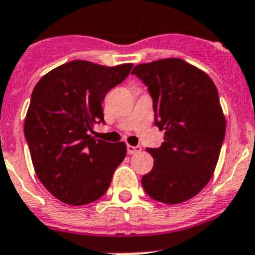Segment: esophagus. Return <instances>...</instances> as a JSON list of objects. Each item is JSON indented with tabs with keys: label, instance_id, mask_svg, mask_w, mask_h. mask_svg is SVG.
I'll list each match as a JSON object with an SVG mask.
<instances>
[{
	"label": "esophagus",
	"instance_id": "esophagus-1",
	"mask_svg": "<svg viewBox=\"0 0 255 255\" xmlns=\"http://www.w3.org/2000/svg\"><path fill=\"white\" fill-rule=\"evenodd\" d=\"M141 150V146H132V145H127V152L128 154H136Z\"/></svg>",
	"mask_w": 255,
	"mask_h": 255
}]
</instances>
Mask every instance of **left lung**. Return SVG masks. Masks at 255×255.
I'll use <instances>...</instances> for the list:
<instances>
[{"mask_svg":"<svg viewBox=\"0 0 255 255\" xmlns=\"http://www.w3.org/2000/svg\"><path fill=\"white\" fill-rule=\"evenodd\" d=\"M132 74L153 99L160 148H148L153 169L141 178L152 199L178 204L202 191L214 174L225 137L219 93L208 76L181 59L138 64Z\"/></svg>","mask_w":255,"mask_h":255,"instance_id":"obj_1","label":"left lung"}]
</instances>
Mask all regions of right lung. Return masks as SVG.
<instances>
[{
  "label": "right lung",
  "instance_id": "right-lung-1",
  "mask_svg": "<svg viewBox=\"0 0 255 255\" xmlns=\"http://www.w3.org/2000/svg\"><path fill=\"white\" fill-rule=\"evenodd\" d=\"M132 67L74 60L51 70L32 90L24 137L39 181L63 203L99 199L127 154L124 142L95 140L89 132L105 123L103 99Z\"/></svg>",
  "mask_w": 255,
  "mask_h": 255
}]
</instances>
